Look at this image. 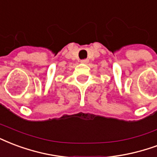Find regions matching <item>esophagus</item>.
Listing matches in <instances>:
<instances>
[{
	"label": "esophagus",
	"mask_w": 157,
	"mask_h": 157,
	"mask_svg": "<svg viewBox=\"0 0 157 157\" xmlns=\"http://www.w3.org/2000/svg\"><path fill=\"white\" fill-rule=\"evenodd\" d=\"M88 59H84V60H82V61H81V63H83V64H86V63H88Z\"/></svg>",
	"instance_id": "obj_1"
}]
</instances>
